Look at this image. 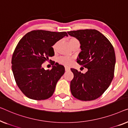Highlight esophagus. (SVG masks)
Wrapping results in <instances>:
<instances>
[{
	"label": "esophagus",
	"mask_w": 128,
	"mask_h": 128,
	"mask_svg": "<svg viewBox=\"0 0 128 128\" xmlns=\"http://www.w3.org/2000/svg\"><path fill=\"white\" fill-rule=\"evenodd\" d=\"M65 70H66V71H68L70 70V68L69 67H68V66H66V67H65Z\"/></svg>",
	"instance_id": "34e87169"
}]
</instances>
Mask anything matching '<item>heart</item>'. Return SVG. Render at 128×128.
Masks as SVG:
<instances>
[{"mask_svg": "<svg viewBox=\"0 0 128 128\" xmlns=\"http://www.w3.org/2000/svg\"><path fill=\"white\" fill-rule=\"evenodd\" d=\"M68 42L69 43L70 45L71 48L74 45H75V44H80V42H79L78 39L74 37L70 38L68 39ZM59 44H60V42H57L54 44V45L53 46V49L54 50V52H57ZM58 62H60V64L65 65V66H70V65L71 64L72 62H73V58L69 57H61L58 58Z\"/></svg>", "mask_w": 128, "mask_h": 128, "instance_id": "obj_1", "label": "heart"}]
</instances>
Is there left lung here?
<instances>
[{"mask_svg":"<svg viewBox=\"0 0 128 128\" xmlns=\"http://www.w3.org/2000/svg\"><path fill=\"white\" fill-rule=\"evenodd\" d=\"M80 41L82 51L77 62L88 68L85 74L71 68L74 78L70 84L72 96L82 101L96 99L109 87L114 78L116 54L114 47L105 36L96 30L67 32Z\"/></svg>","mask_w":128,"mask_h":128,"instance_id":"obj_1","label":"left lung"}]
</instances>
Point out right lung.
I'll list each match as a JSON object with an SVG mask.
<instances>
[{"label":"right lung","instance_id":"obj_1","mask_svg":"<svg viewBox=\"0 0 128 128\" xmlns=\"http://www.w3.org/2000/svg\"><path fill=\"white\" fill-rule=\"evenodd\" d=\"M65 36H68L66 32L34 30L18 43L12 54V71L17 86L27 98L41 100L53 95L64 66L56 63L45 70L42 64L54 55L52 46Z\"/></svg>","mask_w":128,"mask_h":128}]
</instances>
